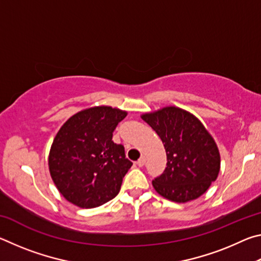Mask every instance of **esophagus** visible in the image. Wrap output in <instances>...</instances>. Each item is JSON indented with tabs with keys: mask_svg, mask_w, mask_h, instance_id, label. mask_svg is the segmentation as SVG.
<instances>
[{
	"mask_svg": "<svg viewBox=\"0 0 261 261\" xmlns=\"http://www.w3.org/2000/svg\"><path fill=\"white\" fill-rule=\"evenodd\" d=\"M145 163H146V158L145 156H141L138 161H137V166L138 167H143Z\"/></svg>",
	"mask_w": 261,
	"mask_h": 261,
	"instance_id": "esophagus-1",
	"label": "esophagus"
}]
</instances>
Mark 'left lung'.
I'll return each instance as SVG.
<instances>
[{
    "instance_id": "left-lung-1",
    "label": "left lung",
    "mask_w": 261,
    "mask_h": 261,
    "mask_svg": "<svg viewBox=\"0 0 261 261\" xmlns=\"http://www.w3.org/2000/svg\"><path fill=\"white\" fill-rule=\"evenodd\" d=\"M141 118L160 137L167 167L153 179L155 191L175 202L204 194L220 171V153L214 139L197 117L177 107H166Z\"/></svg>"
}]
</instances>
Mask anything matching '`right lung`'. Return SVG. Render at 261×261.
<instances>
[{
	"label": "right lung",
	"mask_w": 261,
	"mask_h": 261,
	"mask_svg": "<svg viewBox=\"0 0 261 261\" xmlns=\"http://www.w3.org/2000/svg\"><path fill=\"white\" fill-rule=\"evenodd\" d=\"M126 113L112 107L88 108L64 123L49 153L50 176L62 196L82 208L106 204L120 192L132 166L113 132Z\"/></svg>",
	"instance_id": "obj_1"
}]
</instances>
